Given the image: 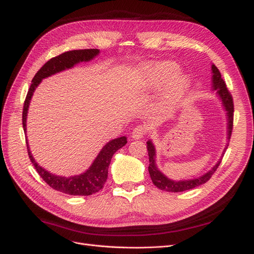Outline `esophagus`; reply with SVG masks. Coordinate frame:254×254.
Returning a JSON list of instances; mask_svg holds the SVG:
<instances>
[{"instance_id":"34e87169","label":"esophagus","mask_w":254,"mask_h":254,"mask_svg":"<svg viewBox=\"0 0 254 254\" xmlns=\"http://www.w3.org/2000/svg\"><path fill=\"white\" fill-rule=\"evenodd\" d=\"M146 134V128L142 126H139L137 127H135L131 131V138L135 140H139L142 139Z\"/></svg>"}]
</instances>
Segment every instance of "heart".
Instances as JSON below:
<instances>
[{"label":"heart","mask_w":254,"mask_h":254,"mask_svg":"<svg viewBox=\"0 0 254 254\" xmlns=\"http://www.w3.org/2000/svg\"><path fill=\"white\" fill-rule=\"evenodd\" d=\"M179 72V65L169 61L148 64L141 70L145 87L159 88L167 85L162 101L167 109L175 108L190 89V79L185 75L177 76Z\"/></svg>","instance_id":"b5f03b06"}]
</instances>
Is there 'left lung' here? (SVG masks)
Wrapping results in <instances>:
<instances>
[{
    "instance_id": "8db88e82",
    "label": "left lung",
    "mask_w": 254,
    "mask_h": 254,
    "mask_svg": "<svg viewBox=\"0 0 254 254\" xmlns=\"http://www.w3.org/2000/svg\"><path fill=\"white\" fill-rule=\"evenodd\" d=\"M211 70H212V86L211 89L212 91L216 92V96L219 98L221 101V104L223 106V109L226 112V122H228V127H226V129H228V140L230 141L231 135H232V130H233V122H234V103H233V98L232 95L230 93L229 89L226 88V85L223 81V79L221 78V74L219 70L217 69V66L212 64H211ZM147 144V150H148V156H149V175L150 178L153 182V184L162 190L170 191V192H181L185 190H190L192 189L197 188V186L202 185L206 183L212 175L214 174L216 169L221 163V159L223 157V154L228 148L229 143H226L225 148L223 149V152L221 154V157L218 159V162L213 166L207 173L203 174L202 176L196 177V178H191V179H186V180H173L168 178L164 173L159 171V169L156 166V151H155V146L151 140H148L146 142Z\"/></svg>"
}]
</instances>
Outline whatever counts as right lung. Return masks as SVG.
Here are the masks:
<instances>
[{"label": "right lung", "mask_w": 254, "mask_h": 254, "mask_svg": "<svg viewBox=\"0 0 254 254\" xmlns=\"http://www.w3.org/2000/svg\"><path fill=\"white\" fill-rule=\"evenodd\" d=\"M99 49H81V50H72L62 53V55L52 58L49 60L41 69H40L35 77L32 80V84L26 95L23 111H22V127L26 134V116H28L29 106L32 100V97L38 85L41 83L44 78L55 75L57 73L63 72L73 68L79 63L90 62L99 56ZM127 143V137L123 136L116 139H113L107 143L99 152L95 161L90 165V167L81 174L74 175L70 177L55 175L52 173L46 171L35 161V158L30 150V146L26 139V146H28V153L32 164L34 165L36 171L42 179L58 191L71 194V195H90L96 193L103 189V186L108 177V168L111 163V158L113 154Z\"/></svg>", "instance_id": "add662e5"}]
</instances>
